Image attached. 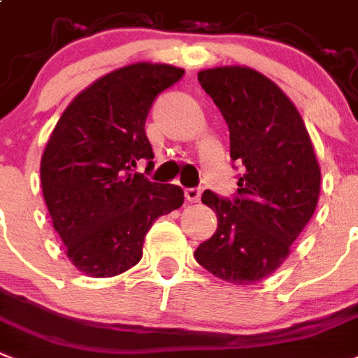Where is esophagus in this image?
<instances>
[{
    "label": "esophagus",
    "mask_w": 358,
    "mask_h": 358,
    "mask_svg": "<svg viewBox=\"0 0 358 358\" xmlns=\"http://www.w3.org/2000/svg\"><path fill=\"white\" fill-rule=\"evenodd\" d=\"M184 194H185V200L191 202V204H194V202H199L200 200V189H194V187L185 189Z\"/></svg>",
    "instance_id": "esophagus-1"
}]
</instances>
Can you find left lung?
Listing matches in <instances>:
<instances>
[{
  "label": "left lung",
  "mask_w": 358,
  "mask_h": 358,
  "mask_svg": "<svg viewBox=\"0 0 358 358\" xmlns=\"http://www.w3.org/2000/svg\"><path fill=\"white\" fill-rule=\"evenodd\" d=\"M199 83L228 123L229 156L245 174L235 200L202 194L217 215V231L194 259L228 283H257L285 263L315 213L320 165L300 112L268 77L220 66L199 71Z\"/></svg>",
  "instance_id": "8db88e82"
}]
</instances>
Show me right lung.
Wrapping results in <instances>:
<instances>
[{"label":"right lung","mask_w":358,"mask_h":358,"mask_svg":"<svg viewBox=\"0 0 358 358\" xmlns=\"http://www.w3.org/2000/svg\"><path fill=\"white\" fill-rule=\"evenodd\" d=\"M184 69L136 62L97 78L69 103L40 162L43 200L69 261L112 278L138 264L154 220L184 204L178 185L134 173L154 158L145 121L154 99Z\"/></svg>","instance_id":"1"}]
</instances>
